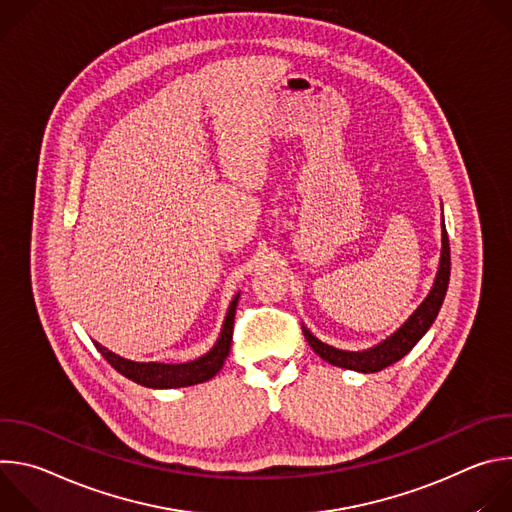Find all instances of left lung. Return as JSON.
<instances>
[{
  "label": "left lung",
  "mask_w": 512,
  "mask_h": 512,
  "mask_svg": "<svg viewBox=\"0 0 512 512\" xmlns=\"http://www.w3.org/2000/svg\"><path fill=\"white\" fill-rule=\"evenodd\" d=\"M448 283H450V243H448V233L444 227L440 271H437V277L429 291V296L423 300V304L413 312V316L391 338H387L385 342H381L379 346H375L371 350L346 352V350H338V348H332V346L320 342L306 328H304V334H306L310 346L314 348V352L320 358L334 364V367H342V369H350V371H358V373L383 371V369L391 367L393 362L401 360L421 340V336L429 330V326L437 318V312H440V308L444 304Z\"/></svg>",
  "instance_id": "1"
}]
</instances>
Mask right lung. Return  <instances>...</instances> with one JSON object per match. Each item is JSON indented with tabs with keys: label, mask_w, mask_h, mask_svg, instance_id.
<instances>
[{
	"label": "right lung",
	"mask_w": 512,
	"mask_h": 512,
	"mask_svg": "<svg viewBox=\"0 0 512 512\" xmlns=\"http://www.w3.org/2000/svg\"><path fill=\"white\" fill-rule=\"evenodd\" d=\"M237 302H239V294L235 296V300L227 312L221 338H218L214 348L208 354H204L192 362H184V364L133 362V360H127V358H121V356L109 352L99 342H95V346L117 373H121L123 377L131 379L137 385L150 387V389H176V387L198 385V383L212 379L218 371H221L229 352H231Z\"/></svg>",
	"instance_id": "obj_1"
}]
</instances>
